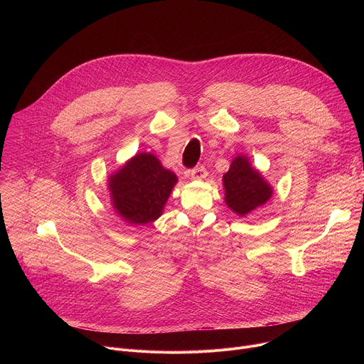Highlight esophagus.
I'll use <instances>...</instances> for the list:
<instances>
[{"label":"esophagus","instance_id":"1","mask_svg":"<svg viewBox=\"0 0 364 364\" xmlns=\"http://www.w3.org/2000/svg\"><path fill=\"white\" fill-rule=\"evenodd\" d=\"M190 177L193 180H203L207 177V170L203 166H198L190 171Z\"/></svg>","mask_w":364,"mask_h":364}]
</instances>
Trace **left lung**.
<instances>
[{
	"instance_id": "obj_1",
	"label": "left lung",
	"mask_w": 364,
	"mask_h": 364,
	"mask_svg": "<svg viewBox=\"0 0 364 364\" xmlns=\"http://www.w3.org/2000/svg\"><path fill=\"white\" fill-rule=\"evenodd\" d=\"M225 201L229 209L245 216L264 205L272 196L271 184L249 163L246 155H237L223 176Z\"/></svg>"
}]
</instances>
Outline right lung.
I'll list each match as a JSON object with an SVG mask.
<instances>
[{"label":"right lung","mask_w":364,"mask_h":364,"mask_svg":"<svg viewBox=\"0 0 364 364\" xmlns=\"http://www.w3.org/2000/svg\"><path fill=\"white\" fill-rule=\"evenodd\" d=\"M178 181L149 152L136 154L117 173L109 176L108 187L115 212L131 225H146L157 220Z\"/></svg>","instance_id":"obj_1"}]
</instances>
